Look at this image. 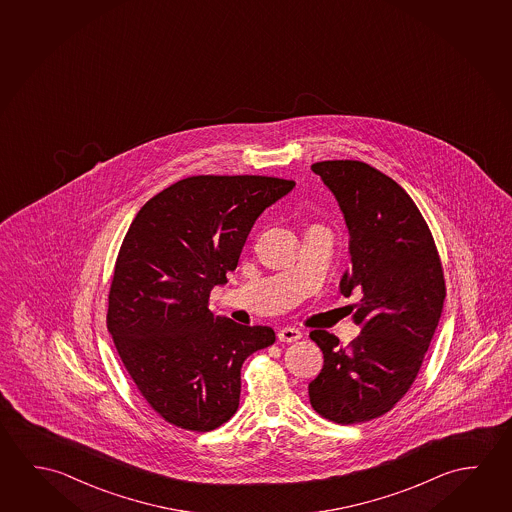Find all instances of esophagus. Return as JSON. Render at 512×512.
I'll list each match as a JSON object with an SVG mask.
<instances>
[{
    "instance_id": "obj_1",
    "label": "esophagus",
    "mask_w": 512,
    "mask_h": 512,
    "mask_svg": "<svg viewBox=\"0 0 512 512\" xmlns=\"http://www.w3.org/2000/svg\"><path fill=\"white\" fill-rule=\"evenodd\" d=\"M277 337L278 341H282V343H294V341L302 339V332L298 328L284 327L278 330Z\"/></svg>"
}]
</instances>
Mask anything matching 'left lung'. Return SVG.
<instances>
[{
    "instance_id": "8db88e82",
    "label": "left lung",
    "mask_w": 512,
    "mask_h": 512,
    "mask_svg": "<svg viewBox=\"0 0 512 512\" xmlns=\"http://www.w3.org/2000/svg\"><path fill=\"white\" fill-rule=\"evenodd\" d=\"M310 168L336 196L350 234L341 294L362 293L353 314L361 336L348 348L327 330L310 332L325 359L310 405L339 425L364 423L391 411L418 377L443 312V268L427 221L393 178L361 160Z\"/></svg>"
}]
</instances>
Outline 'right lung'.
Segmentation results:
<instances>
[{
    "label": "right lung",
    "instance_id": "1",
    "mask_svg": "<svg viewBox=\"0 0 512 512\" xmlns=\"http://www.w3.org/2000/svg\"><path fill=\"white\" fill-rule=\"evenodd\" d=\"M273 176H189L137 212L119 248L107 327L151 409L209 432L234 416L246 357L275 343L269 327L214 318L210 291L227 284L253 223L293 191Z\"/></svg>",
    "mask_w": 512,
    "mask_h": 512
}]
</instances>
